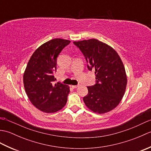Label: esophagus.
I'll return each instance as SVG.
<instances>
[{
  "label": "esophagus",
  "instance_id": "esophagus-1",
  "mask_svg": "<svg viewBox=\"0 0 151 151\" xmlns=\"http://www.w3.org/2000/svg\"><path fill=\"white\" fill-rule=\"evenodd\" d=\"M78 85H76V86H72V88H73V89H76V88H77L78 87Z\"/></svg>",
  "mask_w": 151,
  "mask_h": 151
}]
</instances>
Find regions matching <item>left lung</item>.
Masks as SVG:
<instances>
[{
    "instance_id": "obj_1",
    "label": "left lung",
    "mask_w": 151,
    "mask_h": 151,
    "mask_svg": "<svg viewBox=\"0 0 151 151\" xmlns=\"http://www.w3.org/2000/svg\"><path fill=\"white\" fill-rule=\"evenodd\" d=\"M73 43L84 56L88 69L95 71V84L88 86V93L83 98L86 106L98 114L112 110L119 104L127 84L119 56L113 48L96 39Z\"/></svg>"
}]
</instances>
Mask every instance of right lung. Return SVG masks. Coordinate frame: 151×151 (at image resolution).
<instances>
[{
	"label": "right lung",
	"instance_id": "1",
	"mask_svg": "<svg viewBox=\"0 0 151 151\" xmlns=\"http://www.w3.org/2000/svg\"><path fill=\"white\" fill-rule=\"evenodd\" d=\"M69 40L53 39L35 50L28 61L23 75L24 89L35 107L45 113H54L62 109L70 89L61 82L54 84L57 58Z\"/></svg>",
	"mask_w": 151,
	"mask_h": 151
}]
</instances>
